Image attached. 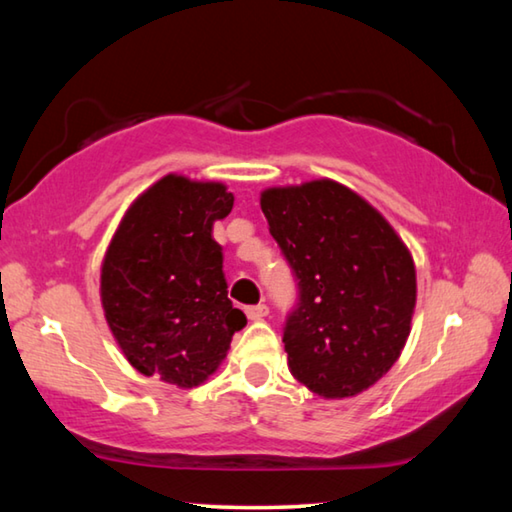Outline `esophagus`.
Returning <instances> with one entry per match:
<instances>
[{
	"mask_svg": "<svg viewBox=\"0 0 512 512\" xmlns=\"http://www.w3.org/2000/svg\"><path fill=\"white\" fill-rule=\"evenodd\" d=\"M246 316L250 320H262V318L268 316V307L262 305V302H259V305H253V307H246Z\"/></svg>",
	"mask_w": 512,
	"mask_h": 512,
	"instance_id": "1",
	"label": "esophagus"
}]
</instances>
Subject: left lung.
I'll use <instances>...</instances> for the list:
<instances>
[{"mask_svg": "<svg viewBox=\"0 0 512 512\" xmlns=\"http://www.w3.org/2000/svg\"><path fill=\"white\" fill-rule=\"evenodd\" d=\"M259 205L298 282L282 336L291 375L327 400L363 393L409 339V248L375 207L334 180L271 187Z\"/></svg>", "mask_w": 512, "mask_h": 512, "instance_id": "1", "label": "left lung"}]
</instances>
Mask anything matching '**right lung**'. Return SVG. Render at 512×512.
<instances>
[{
	"label": "right lung",
	"instance_id": "add662e5",
	"mask_svg": "<svg viewBox=\"0 0 512 512\" xmlns=\"http://www.w3.org/2000/svg\"><path fill=\"white\" fill-rule=\"evenodd\" d=\"M235 196L169 173L128 207L101 266V302L124 357L146 377L194 388L246 325L232 307L214 221Z\"/></svg>",
	"mask_w": 512,
	"mask_h": 512
}]
</instances>
